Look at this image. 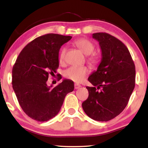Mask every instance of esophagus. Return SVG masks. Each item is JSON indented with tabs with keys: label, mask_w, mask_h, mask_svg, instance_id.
<instances>
[{
	"label": "esophagus",
	"mask_w": 148,
	"mask_h": 148,
	"mask_svg": "<svg viewBox=\"0 0 148 148\" xmlns=\"http://www.w3.org/2000/svg\"><path fill=\"white\" fill-rule=\"evenodd\" d=\"M80 87H81V86H80L79 84H74L75 89H78L80 88Z\"/></svg>",
	"instance_id": "esophagus-1"
}]
</instances>
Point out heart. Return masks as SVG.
<instances>
[{
  "label": "heart",
  "instance_id": "heart-1",
  "mask_svg": "<svg viewBox=\"0 0 148 148\" xmlns=\"http://www.w3.org/2000/svg\"><path fill=\"white\" fill-rule=\"evenodd\" d=\"M76 46L83 52V53L89 56L95 49V46L89 40L86 38H82L75 42ZM65 53H66V48H62L59 54V60L62 62L64 61ZM88 61L92 64H96L99 61L98 57L95 55H92L87 58ZM89 74V69L86 66H72L69 67L68 69L64 72V76L75 82H81L83 81L85 77Z\"/></svg>",
  "mask_w": 148,
  "mask_h": 148
}]
</instances>
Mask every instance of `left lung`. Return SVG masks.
Returning a JSON list of instances; mask_svg holds the SVG:
<instances>
[{
	"mask_svg": "<svg viewBox=\"0 0 148 148\" xmlns=\"http://www.w3.org/2000/svg\"><path fill=\"white\" fill-rule=\"evenodd\" d=\"M92 37L99 42L102 59L97 71L89 77L93 87H86L89 97L82 108L91 119L108 121L128 104L135 86L136 71L131 53L121 41L106 32H97Z\"/></svg>",
	"mask_w": 148,
	"mask_h": 148,
	"instance_id": "1",
	"label": "left lung"
}]
</instances>
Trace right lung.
I'll return each mask as SVG.
<instances>
[{
	"mask_svg": "<svg viewBox=\"0 0 148 148\" xmlns=\"http://www.w3.org/2000/svg\"><path fill=\"white\" fill-rule=\"evenodd\" d=\"M72 36L47 34L39 36L22 49L12 69V87L20 106L27 116L47 121L59 113L66 95L74 89V82L63 79L51 88L49 75L59 67V51ZM59 79L61 77H59Z\"/></svg>",
	"mask_w": 148,
	"mask_h": 148,
	"instance_id": "add662e5",
	"label": "right lung"
}]
</instances>
